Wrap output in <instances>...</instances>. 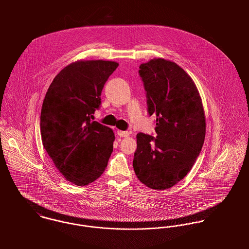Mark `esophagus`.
<instances>
[{
    "label": "esophagus",
    "instance_id": "obj_1",
    "mask_svg": "<svg viewBox=\"0 0 249 249\" xmlns=\"http://www.w3.org/2000/svg\"><path fill=\"white\" fill-rule=\"evenodd\" d=\"M117 134H118V136H120V137H127V136L129 135V132H128V131L118 130V131H117Z\"/></svg>",
    "mask_w": 249,
    "mask_h": 249
}]
</instances>
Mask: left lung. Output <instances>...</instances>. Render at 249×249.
I'll return each mask as SVG.
<instances>
[{
    "label": "left lung",
    "mask_w": 249,
    "mask_h": 249,
    "mask_svg": "<svg viewBox=\"0 0 249 249\" xmlns=\"http://www.w3.org/2000/svg\"><path fill=\"white\" fill-rule=\"evenodd\" d=\"M139 69L156 137L137 134L133 168L145 186L165 190L187 176L201 151L204 110L195 82L177 63L157 58Z\"/></svg>",
    "instance_id": "obj_1"
}]
</instances>
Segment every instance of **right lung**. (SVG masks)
<instances>
[{"label": "right lung", "instance_id": "add662e5", "mask_svg": "<svg viewBox=\"0 0 249 249\" xmlns=\"http://www.w3.org/2000/svg\"><path fill=\"white\" fill-rule=\"evenodd\" d=\"M119 64L92 60L71 63L51 83L41 109L42 142L68 181L85 186L107 167L115 140L112 129L94 120L104 86Z\"/></svg>", "mask_w": 249, "mask_h": 249}]
</instances>
